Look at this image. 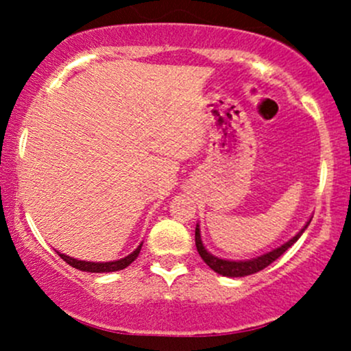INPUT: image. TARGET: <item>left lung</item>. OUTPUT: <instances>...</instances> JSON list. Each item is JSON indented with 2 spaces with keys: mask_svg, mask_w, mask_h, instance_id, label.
Here are the masks:
<instances>
[{
  "mask_svg": "<svg viewBox=\"0 0 351 351\" xmlns=\"http://www.w3.org/2000/svg\"><path fill=\"white\" fill-rule=\"evenodd\" d=\"M310 224V221L307 224H305L304 229H302L300 232H297L295 236L292 237L289 243H285L284 245H280V247L274 249L272 252H267L264 254V256L257 257V259H252V261H224V259H219V257H215L213 254H209L206 249H204L203 243H201V236H199V228L196 226V231H195V243H196V249H198L201 259L206 263L209 267L213 269V271L221 274V276H226V277H244V276H251V274H256L259 271H263V269L267 267V265H271L274 261L279 259V257L287 251L289 247L293 243H297V239L302 236V232L307 229V226Z\"/></svg>",
  "mask_w": 351,
  "mask_h": 351,
  "instance_id": "obj_1",
  "label": "left lung"
}]
</instances>
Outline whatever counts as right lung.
Segmentation results:
<instances>
[{"label": "right lung", "mask_w": 351, "mask_h": 351, "mask_svg": "<svg viewBox=\"0 0 351 351\" xmlns=\"http://www.w3.org/2000/svg\"><path fill=\"white\" fill-rule=\"evenodd\" d=\"M140 249H142V244L138 245V247L135 249L134 252L130 254V256L123 257V259L120 261H114V263H86V261H77V259H72V257L66 256V254H60V259L66 261L67 264L72 265V267L79 269V271H86V272H115V271H122V269L127 267V265H130L138 257L140 254Z\"/></svg>", "instance_id": "1"}]
</instances>
